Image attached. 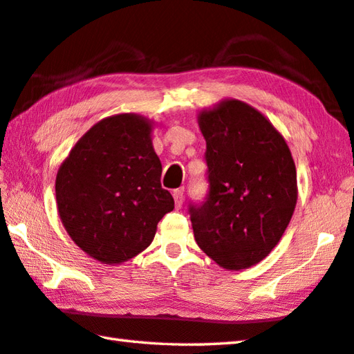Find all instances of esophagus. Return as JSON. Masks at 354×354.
<instances>
[{
  "instance_id": "1",
  "label": "esophagus",
  "mask_w": 354,
  "mask_h": 354,
  "mask_svg": "<svg viewBox=\"0 0 354 354\" xmlns=\"http://www.w3.org/2000/svg\"><path fill=\"white\" fill-rule=\"evenodd\" d=\"M172 196H174V201H176V208H182V205H183V189H174V193H172Z\"/></svg>"
}]
</instances>
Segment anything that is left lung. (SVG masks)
Listing matches in <instances>:
<instances>
[{"instance_id":"1","label":"left lung","mask_w":354,"mask_h":354,"mask_svg":"<svg viewBox=\"0 0 354 354\" xmlns=\"http://www.w3.org/2000/svg\"><path fill=\"white\" fill-rule=\"evenodd\" d=\"M208 193L189 202L196 243L222 268L247 269L281 239L297 203V171L277 129L230 99L199 115Z\"/></svg>"}]
</instances>
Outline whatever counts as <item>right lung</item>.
<instances>
[{
	"mask_svg": "<svg viewBox=\"0 0 354 354\" xmlns=\"http://www.w3.org/2000/svg\"><path fill=\"white\" fill-rule=\"evenodd\" d=\"M151 122L132 113L105 118L80 138L55 178V199L68 234L86 255L120 264L152 243L174 209L161 188Z\"/></svg>",
	"mask_w": 354,
	"mask_h": 354,
	"instance_id": "1",
	"label": "right lung"
}]
</instances>
